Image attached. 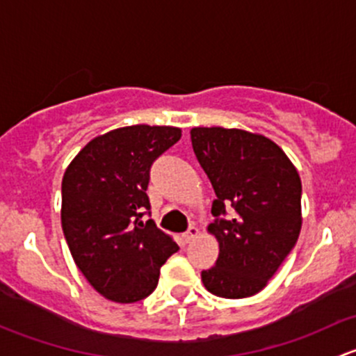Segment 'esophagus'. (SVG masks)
<instances>
[{"mask_svg": "<svg viewBox=\"0 0 356 356\" xmlns=\"http://www.w3.org/2000/svg\"><path fill=\"white\" fill-rule=\"evenodd\" d=\"M200 234V231H198V227H195V225H191V227L188 229V231L184 232V234H182V238H184V241L186 243H191L193 239L196 238V236Z\"/></svg>", "mask_w": 356, "mask_h": 356, "instance_id": "1", "label": "esophagus"}]
</instances>
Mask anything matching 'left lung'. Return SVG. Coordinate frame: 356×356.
Returning <instances> with one entry per match:
<instances>
[{
  "mask_svg": "<svg viewBox=\"0 0 356 356\" xmlns=\"http://www.w3.org/2000/svg\"><path fill=\"white\" fill-rule=\"evenodd\" d=\"M193 152L217 200L210 231L220 253L201 272L210 293L238 300L267 286L298 241L301 181L275 143L239 129L195 127Z\"/></svg>",
  "mask_w": 356,
  "mask_h": 356,
  "instance_id": "8db88e82",
  "label": "left lung"
}]
</instances>
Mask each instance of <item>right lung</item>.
Returning <instances> with one entry per match:
<instances>
[{
	"label": "right lung",
	"mask_w": 356,
	"mask_h": 356,
	"mask_svg": "<svg viewBox=\"0 0 356 356\" xmlns=\"http://www.w3.org/2000/svg\"><path fill=\"white\" fill-rule=\"evenodd\" d=\"M177 127L115 129L92 139L62 181V227L89 284L115 303H136L158 284L179 246L155 222L146 195L158 156L181 139Z\"/></svg>",
	"instance_id": "add662e5"
}]
</instances>
